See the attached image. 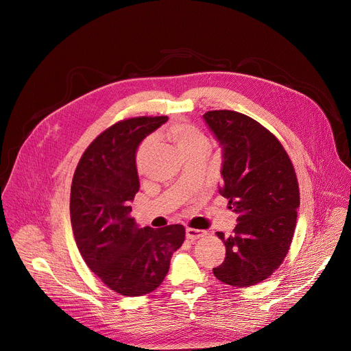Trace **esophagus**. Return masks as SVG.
<instances>
[{"label": "esophagus", "mask_w": 351, "mask_h": 351, "mask_svg": "<svg viewBox=\"0 0 351 351\" xmlns=\"http://www.w3.org/2000/svg\"><path fill=\"white\" fill-rule=\"evenodd\" d=\"M207 234V232H204V230H199V229H193V228H187L186 229V237L189 239V240H197V239H199V237H203V236H206Z\"/></svg>", "instance_id": "34e87169"}]
</instances>
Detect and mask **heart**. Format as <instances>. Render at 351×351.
I'll list each match as a JSON object with an SVG mask.
<instances>
[{
  "mask_svg": "<svg viewBox=\"0 0 351 351\" xmlns=\"http://www.w3.org/2000/svg\"><path fill=\"white\" fill-rule=\"evenodd\" d=\"M165 136L180 149L183 156L210 148V141L203 130L187 121H176L165 129ZM153 138L147 137L136 152V167L140 171Z\"/></svg>",
  "mask_w": 351,
  "mask_h": 351,
  "instance_id": "b5f03b06",
  "label": "heart"
}]
</instances>
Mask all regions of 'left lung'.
I'll use <instances>...</instances> for the list:
<instances>
[{"mask_svg": "<svg viewBox=\"0 0 351 351\" xmlns=\"http://www.w3.org/2000/svg\"><path fill=\"white\" fill-rule=\"evenodd\" d=\"M223 152L219 193L239 214L225 243V261L213 269L217 279L248 287L269 278L283 263L293 240L300 190L286 149L267 128L244 114L218 110L204 114Z\"/></svg>", "mask_w": 351, "mask_h": 351, "instance_id": "obj_1", "label": "left lung"}]
</instances>
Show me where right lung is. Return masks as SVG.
<instances>
[{"label":"right lung","instance_id":"1","mask_svg":"<svg viewBox=\"0 0 351 351\" xmlns=\"http://www.w3.org/2000/svg\"><path fill=\"white\" fill-rule=\"evenodd\" d=\"M168 117L119 121L83 153L71 186V222L87 267L111 290L137 297L154 291L183 244V225L138 228L129 206L140 189L136 149Z\"/></svg>","mask_w":351,"mask_h":351}]
</instances>
